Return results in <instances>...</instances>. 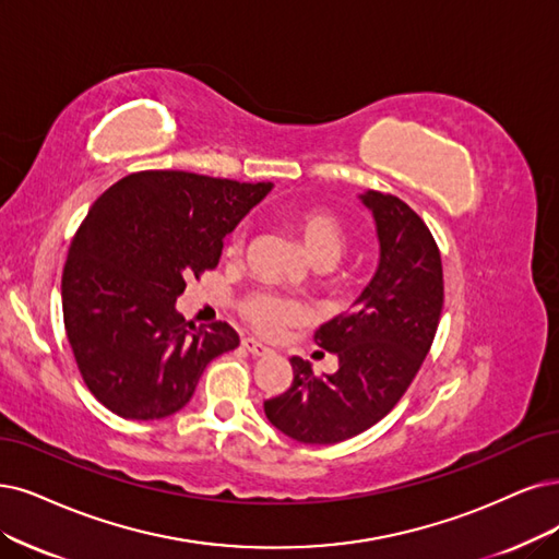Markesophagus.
<instances>
[{
	"label": "esophagus",
	"instance_id": "1",
	"mask_svg": "<svg viewBox=\"0 0 559 559\" xmlns=\"http://www.w3.org/2000/svg\"><path fill=\"white\" fill-rule=\"evenodd\" d=\"M241 345L248 349V353H251L253 357H264V355H272V349H269L266 345H262L260 341H255V338H243L241 341Z\"/></svg>",
	"mask_w": 559,
	"mask_h": 559
}]
</instances>
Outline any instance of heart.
Listing matches in <instances>:
<instances>
[{"instance_id":"obj_1","label":"heart","mask_w":559,"mask_h":559,"mask_svg":"<svg viewBox=\"0 0 559 559\" xmlns=\"http://www.w3.org/2000/svg\"><path fill=\"white\" fill-rule=\"evenodd\" d=\"M285 223L299 235L311 262L326 269V266H334L341 260L347 243V235L338 216H334L326 210H318V206H306V210L287 212ZM241 246H243V233L237 230L230 237V241H227L225 253L237 255L241 251ZM239 311L243 320L251 324L258 334L266 338L283 334V329L297 324L304 318V306L295 297L269 293V290L248 295L241 301Z\"/></svg>"}]
</instances>
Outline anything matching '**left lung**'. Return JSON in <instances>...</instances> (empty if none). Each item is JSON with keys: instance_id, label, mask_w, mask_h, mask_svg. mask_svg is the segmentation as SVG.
Here are the masks:
<instances>
[{"instance_id": "8db88e82", "label": "left lung", "mask_w": 559, "mask_h": 559, "mask_svg": "<svg viewBox=\"0 0 559 559\" xmlns=\"http://www.w3.org/2000/svg\"><path fill=\"white\" fill-rule=\"evenodd\" d=\"M376 216L380 266L357 299L316 332L338 357L332 376H316L293 357V384L264 401V415L287 438L336 444L376 426L403 399L436 338L444 304L440 248L421 216L380 191L361 195Z\"/></svg>"}]
</instances>
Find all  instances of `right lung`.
<instances>
[{
  "label": "right lung",
  "mask_w": 559,
  "mask_h": 559,
  "mask_svg": "<svg viewBox=\"0 0 559 559\" xmlns=\"http://www.w3.org/2000/svg\"><path fill=\"white\" fill-rule=\"evenodd\" d=\"M269 191L264 181L142 170L92 204L69 248L61 308L82 380L117 417L175 415L206 364L239 345L227 322L195 326L175 304Z\"/></svg>",
  "instance_id": "obj_1"
}]
</instances>
